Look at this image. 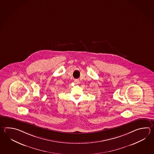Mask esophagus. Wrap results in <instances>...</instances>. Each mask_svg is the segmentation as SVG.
<instances>
[{
  "instance_id": "34e87169",
  "label": "esophagus",
  "mask_w": 154,
  "mask_h": 154,
  "mask_svg": "<svg viewBox=\"0 0 154 154\" xmlns=\"http://www.w3.org/2000/svg\"><path fill=\"white\" fill-rule=\"evenodd\" d=\"M74 82H75V84H79V79H75Z\"/></svg>"
}]
</instances>
